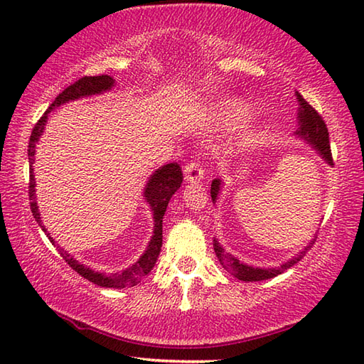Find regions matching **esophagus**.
Segmentation results:
<instances>
[{"instance_id":"esophagus-1","label":"esophagus","mask_w":364,"mask_h":364,"mask_svg":"<svg viewBox=\"0 0 364 364\" xmlns=\"http://www.w3.org/2000/svg\"><path fill=\"white\" fill-rule=\"evenodd\" d=\"M184 180L188 183H199L204 180V171L199 167V164H188L184 167Z\"/></svg>"}]
</instances>
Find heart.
I'll return each instance as SVG.
<instances>
[{
  "label": "heart",
  "instance_id": "1",
  "mask_svg": "<svg viewBox=\"0 0 364 364\" xmlns=\"http://www.w3.org/2000/svg\"><path fill=\"white\" fill-rule=\"evenodd\" d=\"M252 114H254V110L247 102L241 100H228L217 106V115L220 117V120L230 127L241 125L242 122L250 119Z\"/></svg>",
  "mask_w": 364,
  "mask_h": 364
}]
</instances>
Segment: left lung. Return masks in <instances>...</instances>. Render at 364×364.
Wrapping results in <instances>:
<instances>
[{
  "instance_id": "left-lung-1",
  "label": "left lung",
  "mask_w": 364,
  "mask_h": 364,
  "mask_svg": "<svg viewBox=\"0 0 364 364\" xmlns=\"http://www.w3.org/2000/svg\"><path fill=\"white\" fill-rule=\"evenodd\" d=\"M297 100H299V106H300V112H299V130L295 132V136L299 139L304 141L306 146H310L313 151H315L319 157H321L326 164L332 165V156H331V146H329V133H328V128H326V123L321 119V115H319L315 109H313L310 104H308L304 97H301L297 93ZM221 186H223V181L220 180V178H215L212 181V188H210V196H212V200L213 204L217 202L218 196H220V191ZM315 239H316V234H313L311 241L308 242L304 249L299 250L297 254H295L292 258H289L287 262L281 263L279 267H273V268H264V267H254V264H247L239 260L234 255H231L230 252H225L223 245L218 242V239L215 237L213 239V249H215V254H217L218 260L221 263V267H223L228 273H231L234 278L241 279V281H250V282H255V281H264V279H269V278H274V276H278L281 273H284L286 269H289L291 267H294L295 263H299L301 258L305 257V254L313 244H315Z\"/></svg>"
}]
</instances>
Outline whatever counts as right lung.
Masks as SVG:
<instances>
[{
    "label": "right lung",
    "mask_w": 364,
    "mask_h": 364,
    "mask_svg": "<svg viewBox=\"0 0 364 364\" xmlns=\"http://www.w3.org/2000/svg\"><path fill=\"white\" fill-rule=\"evenodd\" d=\"M115 85V78L110 75H97V77H83L80 78L78 82H75L60 93L54 102L51 104V107H48V110L43 114L41 119L36 123L32 136H30L28 141V162H30V184H28V194H30V208H32V213L36 220V223L40 225L43 231L46 232V236L51 239V242L54 247H58L60 257L70 264L72 269H75L78 274H82L85 279H88L93 282V284H97L101 287H114V289H123V287H133L141 282V279L151 273V269L156 267L157 257L160 254V247H162V220L165 210H167V205L178 189H180L181 183H183V173L181 168L178 164H167L164 167H159L154 173L149 176V180L146 181V186L143 191V197L144 202L149 205L151 212H152V220H154V230H152V236L151 241L147 244L146 250L143 252L136 262L130 267L125 268L123 271H119V273H112V274H106L101 273V271H95L93 268L86 267V264L80 263L75 260L69 252L64 250L63 247H59L56 241L49 236V232L45 226H43L41 221V215L38 210V204H36V194H35V175H33V164H35V154H36V143H38L43 132H45L46 123H48V115L51 110L56 107L64 106L67 102L82 100V97H90V96H97V95H104L114 88Z\"/></svg>",
    "instance_id": "right-lung-1"
}]
</instances>
